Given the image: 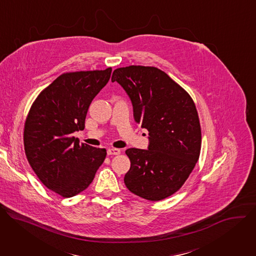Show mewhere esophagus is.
Segmentation results:
<instances>
[{
	"label": "esophagus",
	"mask_w": 256,
	"mask_h": 256,
	"mask_svg": "<svg viewBox=\"0 0 256 256\" xmlns=\"http://www.w3.org/2000/svg\"><path fill=\"white\" fill-rule=\"evenodd\" d=\"M120 149H116V148H109L107 150V155H120Z\"/></svg>",
	"instance_id": "1"
}]
</instances>
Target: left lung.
Masks as SVG:
<instances>
[{
	"label": "left lung",
	"instance_id": "1",
	"mask_svg": "<svg viewBox=\"0 0 256 256\" xmlns=\"http://www.w3.org/2000/svg\"><path fill=\"white\" fill-rule=\"evenodd\" d=\"M112 81L128 95L134 122L149 132L148 150L126 151L130 168L124 184L144 200H164L184 186L200 157L202 132L194 102L154 66L116 68Z\"/></svg>",
	"mask_w": 256,
	"mask_h": 256
}]
</instances>
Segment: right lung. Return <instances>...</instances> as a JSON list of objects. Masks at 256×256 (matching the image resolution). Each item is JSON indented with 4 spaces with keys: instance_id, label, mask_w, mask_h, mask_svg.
I'll use <instances>...</instances> for the list:
<instances>
[{
    "instance_id": "1",
    "label": "right lung",
    "mask_w": 256,
    "mask_h": 256,
    "mask_svg": "<svg viewBox=\"0 0 256 256\" xmlns=\"http://www.w3.org/2000/svg\"><path fill=\"white\" fill-rule=\"evenodd\" d=\"M112 68L66 72L36 98L24 126L27 160L42 184L64 198L85 190L106 157V150L80 144L88 108L108 83Z\"/></svg>"
}]
</instances>
